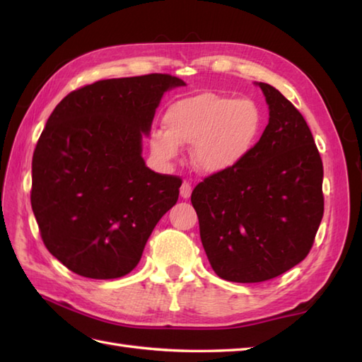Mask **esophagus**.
<instances>
[{"label":"esophagus","mask_w":362,"mask_h":362,"mask_svg":"<svg viewBox=\"0 0 362 362\" xmlns=\"http://www.w3.org/2000/svg\"><path fill=\"white\" fill-rule=\"evenodd\" d=\"M191 191H193V188H191V183L189 182H183L182 187H180V196L183 199H188L191 196Z\"/></svg>","instance_id":"esophagus-1"}]
</instances>
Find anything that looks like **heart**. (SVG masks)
<instances>
[{"label":"heart","mask_w":362,"mask_h":362,"mask_svg":"<svg viewBox=\"0 0 362 362\" xmlns=\"http://www.w3.org/2000/svg\"><path fill=\"white\" fill-rule=\"evenodd\" d=\"M259 110L249 99L199 93L174 103L165 113L163 130H153L151 149L161 161L179 156V144L193 146L199 171L216 174L247 156L259 132Z\"/></svg>","instance_id":"heart-1"}]
</instances>
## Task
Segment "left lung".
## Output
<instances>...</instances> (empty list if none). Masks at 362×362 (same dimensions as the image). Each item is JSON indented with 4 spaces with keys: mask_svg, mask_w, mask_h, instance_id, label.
I'll return each mask as SVG.
<instances>
[{
    "mask_svg": "<svg viewBox=\"0 0 362 362\" xmlns=\"http://www.w3.org/2000/svg\"><path fill=\"white\" fill-rule=\"evenodd\" d=\"M258 87L269 105L263 135L191 194L213 271L235 283L271 280L303 261L324 216V166L308 124L279 90Z\"/></svg>",
    "mask_w": 362,
    "mask_h": 362,
    "instance_id": "1",
    "label": "left lung"
}]
</instances>
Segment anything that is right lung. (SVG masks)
I'll use <instances>...</instances> for the list:
<instances>
[{
    "mask_svg": "<svg viewBox=\"0 0 362 362\" xmlns=\"http://www.w3.org/2000/svg\"><path fill=\"white\" fill-rule=\"evenodd\" d=\"M171 74L98 81L52 110L33 156L30 205L52 257L74 274L110 280L129 274L182 179L146 166L148 135Z\"/></svg>",
    "mask_w": 362,
    "mask_h": 362,
    "instance_id": "1",
    "label": "right lung"
}]
</instances>
